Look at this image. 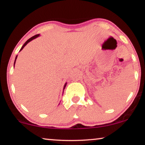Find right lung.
Returning a JSON list of instances; mask_svg holds the SVG:
<instances>
[{
  "mask_svg": "<svg viewBox=\"0 0 145 145\" xmlns=\"http://www.w3.org/2000/svg\"><path fill=\"white\" fill-rule=\"evenodd\" d=\"M40 36V34H36V35H35V36H33V37H31V38H29V40L26 41V42L24 44V45L22 46V48H21V49H20V51H21L22 50V49L24 48V46H25L29 42H30L31 41H32L33 40H34V39H35V38H36L37 37H38V36ZM16 58H17V56H16V57H15V60H14V64H15V62H16ZM67 83L66 82L65 83V86H64V88H63V91H64V89H65V87H66V86H67Z\"/></svg>",
  "mask_w": 145,
  "mask_h": 145,
  "instance_id": "obj_1",
  "label": "right lung"
}]
</instances>
